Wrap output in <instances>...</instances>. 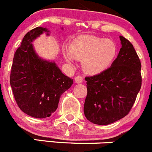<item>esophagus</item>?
<instances>
[{"instance_id": "34e87169", "label": "esophagus", "mask_w": 152, "mask_h": 152, "mask_svg": "<svg viewBox=\"0 0 152 152\" xmlns=\"http://www.w3.org/2000/svg\"><path fill=\"white\" fill-rule=\"evenodd\" d=\"M75 82L77 84L82 83V82H83V77L82 76H77L75 78Z\"/></svg>"}]
</instances>
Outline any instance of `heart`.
<instances>
[{
    "label": "heart",
    "instance_id": "1",
    "mask_svg": "<svg viewBox=\"0 0 152 152\" xmlns=\"http://www.w3.org/2000/svg\"><path fill=\"white\" fill-rule=\"evenodd\" d=\"M64 54L69 63H72L73 57L82 61L86 73L96 75L110 67L117 54V46L110 39L91 35H79L73 39Z\"/></svg>",
    "mask_w": 152,
    "mask_h": 152
}]
</instances>
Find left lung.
Returning a JSON list of instances; mask_svg holds the SVG:
<instances>
[{
  "instance_id": "8db88e82",
  "label": "left lung",
  "mask_w": 152,
  "mask_h": 152,
  "mask_svg": "<svg viewBox=\"0 0 152 152\" xmlns=\"http://www.w3.org/2000/svg\"><path fill=\"white\" fill-rule=\"evenodd\" d=\"M120 39L122 48L111 66L85 77L84 113L94 124L108 125L128 115L141 88L140 60L132 44L123 36Z\"/></svg>"
}]
</instances>
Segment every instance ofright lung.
<instances>
[{
    "label": "right lung",
    "mask_w": 152,
    "mask_h": 152,
    "mask_svg": "<svg viewBox=\"0 0 152 152\" xmlns=\"http://www.w3.org/2000/svg\"><path fill=\"white\" fill-rule=\"evenodd\" d=\"M46 28L36 27L23 37L15 53L10 85L19 108L35 118L49 117L56 110L61 94L71 87L73 79L63 74L55 62L39 58L31 42Z\"/></svg>",
    "instance_id": "obj_1"
}]
</instances>
